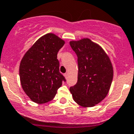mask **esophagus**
I'll return each instance as SVG.
<instances>
[{
  "mask_svg": "<svg viewBox=\"0 0 134 134\" xmlns=\"http://www.w3.org/2000/svg\"><path fill=\"white\" fill-rule=\"evenodd\" d=\"M64 75H65V78H66V79L68 78V75H69L68 73H65V74H64Z\"/></svg>",
  "mask_w": 134,
  "mask_h": 134,
  "instance_id": "34e87169",
  "label": "esophagus"
}]
</instances>
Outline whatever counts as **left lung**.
Instances as JSON below:
<instances>
[{
  "mask_svg": "<svg viewBox=\"0 0 134 134\" xmlns=\"http://www.w3.org/2000/svg\"><path fill=\"white\" fill-rule=\"evenodd\" d=\"M77 57V82L70 87L74 101L84 107H94L107 96L113 69L107 54L88 38L70 42Z\"/></svg>",
  "mask_w": 134,
  "mask_h": 134,
  "instance_id": "1",
  "label": "left lung"
}]
</instances>
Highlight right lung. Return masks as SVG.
<instances>
[{
    "label": "right lung",
    "mask_w": 134,
    "mask_h": 134,
    "mask_svg": "<svg viewBox=\"0 0 134 134\" xmlns=\"http://www.w3.org/2000/svg\"><path fill=\"white\" fill-rule=\"evenodd\" d=\"M65 42L53 34L41 37L27 51L21 61L19 76L23 90L33 102L52 100L65 77L59 71L57 53Z\"/></svg>",
    "instance_id": "add662e5"
}]
</instances>
